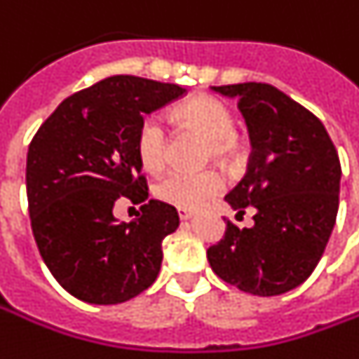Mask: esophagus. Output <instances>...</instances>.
<instances>
[{"label":"esophagus","mask_w":359,"mask_h":359,"mask_svg":"<svg viewBox=\"0 0 359 359\" xmlns=\"http://www.w3.org/2000/svg\"><path fill=\"white\" fill-rule=\"evenodd\" d=\"M192 215H194V212H192V210H187V208H179V217L182 219V222L190 219Z\"/></svg>","instance_id":"esophagus-1"}]
</instances>
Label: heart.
Segmentation results:
<instances>
[{
	"label": "heart",
	"mask_w": 359,
	"mask_h": 359,
	"mask_svg": "<svg viewBox=\"0 0 359 359\" xmlns=\"http://www.w3.org/2000/svg\"><path fill=\"white\" fill-rule=\"evenodd\" d=\"M172 118L208 140V155L217 161H231L237 154L235 124L229 109L214 97L196 95L180 102L172 110ZM137 159L145 171L159 172L167 161V134L157 118H145L137 130ZM223 187L222 177L215 171L184 172L172 171L155 184V196L177 208H196L204 200L217 194Z\"/></svg>",
	"instance_id": "b5f03b06"
}]
</instances>
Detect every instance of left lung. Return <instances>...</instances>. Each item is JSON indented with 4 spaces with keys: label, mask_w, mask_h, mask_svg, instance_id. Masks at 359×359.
Listing matches in <instances>:
<instances>
[{
    "label": "left lung",
    "mask_w": 359,
    "mask_h": 359,
    "mask_svg": "<svg viewBox=\"0 0 359 359\" xmlns=\"http://www.w3.org/2000/svg\"><path fill=\"white\" fill-rule=\"evenodd\" d=\"M237 99L249 128L247 172L225 196L255 225L227 222L208 260L223 282L252 295H280L303 284L325 252L338 214L340 159L313 112L268 83L212 87Z\"/></svg>",
    "instance_id": "8db88e82"
}]
</instances>
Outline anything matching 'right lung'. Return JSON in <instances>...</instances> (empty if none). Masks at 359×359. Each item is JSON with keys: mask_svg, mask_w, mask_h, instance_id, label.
<instances>
[{"mask_svg": "<svg viewBox=\"0 0 359 359\" xmlns=\"http://www.w3.org/2000/svg\"><path fill=\"white\" fill-rule=\"evenodd\" d=\"M187 93L175 83L112 75L60 102L27 154V198L40 257L81 302L116 305L154 284L163 239L179 227L172 205L149 200L134 222L111 210L145 201L137 130L145 114Z\"/></svg>", "mask_w": 359, "mask_h": 359, "instance_id": "obj_1", "label": "right lung"}]
</instances>
